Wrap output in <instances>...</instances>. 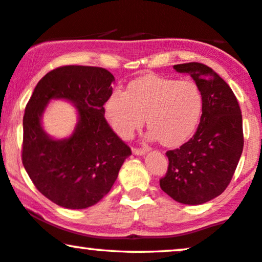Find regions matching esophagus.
Returning <instances> with one entry per match:
<instances>
[{"label": "esophagus", "mask_w": 262, "mask_h": 262, "mask_svg": "<svg viewBox=\"0 0 262 262\" xmlns=\"http://www.w3.org/2000/svg\"><path fill=\"white\" fill-rule=\"evenodd\" d=\"M146 149L145 148H139V147H134L133 148V153L135 156H141V155H145Z\"/></svg>", "instance_id": "1"}]
</instances>
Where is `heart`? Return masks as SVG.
Listing matches in <instances>:
<instances>
[{
	"label": "heart",
	"instance_id": "b5f03b06",
	"mask_svg": "<svg viewBox=\"0 0 262 262\" xmlns=\"http://www.w3.org/2000/svg\"><path fill=\"white\" fill-rule=\"evenodd\" d=\"M204 97L196 83L163 76L135 80L127 92L116 91L106 104V115L115 132L129 138L144 124L151 138L166 147L186 142L200 123Z\"/></svg>",
	"mask_w": 262,
	"mask_h": 262
}]
</instances>
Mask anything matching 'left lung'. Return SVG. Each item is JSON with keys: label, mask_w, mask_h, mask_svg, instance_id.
I'll return each mask as SVG.
<instances>
[{"label": "left lung", "mask_w": 262, "mask_h": 262, "mask_svg": "<svg viewBox=\"0 0 262 262\" xmlns=\"http://www.w3.org/2000/svg\"><path fill=\"white\" fill-rule=\"evenodd\" d=\"M188 73L200 87L204 111L190 140L166 152V175L159 180L173 200L201 205L217 198L229 186L243 151L242 114L230 86L206 64L189 62L173 66Z\"/></svg>", "instance_id": "1"}]
</instances>
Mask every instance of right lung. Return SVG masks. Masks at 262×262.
Wrapping results in <instances>:
<instances>
[{
    "label": "right lung",
    "mask_w": 262,
    "mask_h": 262,
    "mask_svg": "<svg viewBox=\"0 0 262 262\" xmlns=\"http://www.w3.org/2000/svg\"><path fill=\"white\" fill-rule=\"evenodd\" d=\"M114 80L100 67L62 66L39 80L25 107L24 167L37 189L58 206L81 210L102 200L132 155L104 117ZM50 99H67L78 109L79 122L68 139L54 141L41 128Z\"/></svg>",
    "instance_id": "obj_1"
}]
</instances>
